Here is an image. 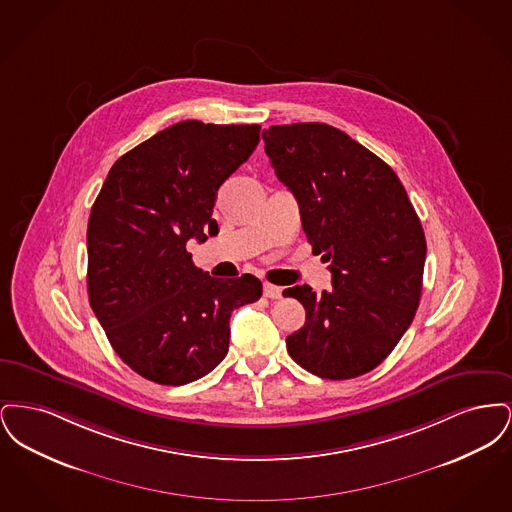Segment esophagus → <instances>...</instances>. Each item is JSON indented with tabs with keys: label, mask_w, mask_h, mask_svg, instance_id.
Returning <instances> with one entry per match:
<instances>
[{
	"label": "esophagus",
	"mask_w": 512,
	"mask_h": 512,
	"mask_svg": "<svg viewBox=\"0 0 512 512\" xmlns=\"http://www.w3.org/2000/svg\"><path fill=\"white\" fill-rule=\"evenodd\" d=\"M263 293L268 299H280L282 297V290L278 286H272V284H265L263 286Z\"/></svg>",
	"instance_id": "obj_1"
}]
</instances>
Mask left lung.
Segmentation results:
<instances>
[{
	"instance_id": "8db88e82",
	"label": "left lung",
	"mask_w": 512,
	"mask_h": 512,
	"mask_svg": "<svg viewBox=\"0 0 512 512\" xmlns=\"http://www.w3.org/2000/svg\"><path fill=\"white\" fill-rule=\"evenodd\" d=\"M278 180L295 195L332 290L293 286L305 324L286 338L297 365L349 380L380 365L407 332L422 293L426 238L407 192L380 157L322 122L263 130Z\"/></svg>"
}]
</instances>
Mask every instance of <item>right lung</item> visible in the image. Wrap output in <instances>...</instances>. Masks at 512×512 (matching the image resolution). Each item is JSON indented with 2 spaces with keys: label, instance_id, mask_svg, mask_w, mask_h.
Instances as JSON below:
<instances>
[{
  "label": "right lung",
  "instance_id": "1",
  "mask_svg": "<svg viewBox=\"0 0 512 512\" xmlns=\"http://www.w3.org/2000/svg\"><path fill=\"white\" fill-rule=\"evenodd\" d=\"M259 124L182 121L124 153L88 220V297L126 365L163 386L209 374L228 353L230 315L261 297L253 274L213 278L188 240L219 234L220 184L259 144Z\"/></svg>",
  "mask_w": 512,
  "mask_h": 512
}]
</instances>
